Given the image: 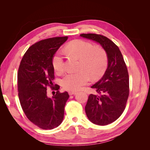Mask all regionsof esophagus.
Here are the masks:
<instances>
[{"label":"esophagus","mask_w":150,"mask_h":150,"mask_svg":"<svg viewBox=\"0 0 150 150\" xmlns=\"http://www.w3.org/2000/svg\"><path fill=\"white\" fill-rule=\"evenodd\" d=\"M68 93H69V95H73L76 93V91H70L68 92Z\"/></svg>","instance_id":"1"}]
</instances>
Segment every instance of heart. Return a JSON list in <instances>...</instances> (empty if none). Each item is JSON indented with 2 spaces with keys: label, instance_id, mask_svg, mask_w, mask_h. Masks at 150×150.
I'll return each mask as SVG.
<instances>
[{
  "label": "heart",
  "instance_id": "1",
  "mask_svg": "<svg viewBox=\"0 0 150 150\" xmlns=\"http://www.w3.org/2000/svg\"><path fill=\"white\" fill-rule=\"evenodd\" d=\"M65 52L79 59V71L69 72L61 80L62 87L66 90L77 91L87 84L91 78L97 80L105 72L108 64L106 51L103 47L83 40H75L68 43ZM52 67L57 73L64 71V57L62 51H58L52 59Z\"/></svg>",
  "mask_w": 150,
  "mask_h": 150
}]
</instances>
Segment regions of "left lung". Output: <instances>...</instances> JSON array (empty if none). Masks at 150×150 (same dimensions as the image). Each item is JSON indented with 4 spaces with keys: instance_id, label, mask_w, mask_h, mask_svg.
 Instances as JSON below:
<instances>
[{
    "instance_id": "8db88e82",
    "label": "left lung",
    "mask_w": 150,
    "mask_h": 150,
    "mask_svg": "<svg viewBox=\"0 0 150 150\" xmlns=\"http://www.w3.org/2000/svg\"><path fill=\"white\" fill-rule=\"evenodd\" d=\"M84 38L100 44L108 57V68L103 78L91 88L98 94H91L85 111L90 121L104 126L116 121L123 112L129 96V75L119 47L105 36L82 34Z\"/></svg>"
}]
</instances>
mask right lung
Here are the masks:
<instances>
[{"label": "right lung", "instance_id": "add662e5", "mask_svg": "<svg viewBox=\"0 0 150 150\" xmlns=\"http://www.w3.org/2000/svg\"><path fill=\"white\" fill-rule=\"evenodd\" d=\"M67 38H49L32 45L24 54L18 70V96L22 110L33 124L43 129L56 128L64 118V106L69 96L67 91L60 93L59 85L54 87L52 59ZM47 86L57 90L52 98L47 96Z\"/></svg>", "mask_w": 150, "mask_h": 150}]
</instances>
